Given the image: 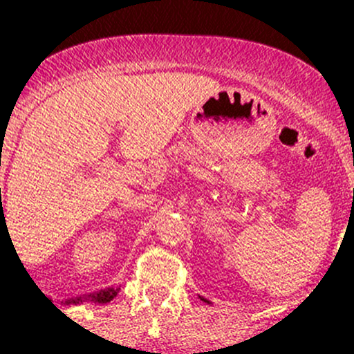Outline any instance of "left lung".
<instances>
[{
    "label": "left lung",
    "mask_w": 354,
    "mask_h": 354,
    "mask_svg": "<svg viewBox=\"0 0 354 354\" xmlns=\"http://www.w3.org/2000/svg\"><path fill=\"white\" fill-rule=\"evenodd\" d=\"M203 299V301H205V303H208L209 304V301H208V299H206V298H201Z\"/></svg>",
    "instance_id": "1"
}]
</instances>
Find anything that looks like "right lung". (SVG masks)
<instances>
[{"label":"right lung","mask_w":354,"mask_h":354,"mask_svg":"<svg viewBox=\"0 0 354 354\" xmlns=\"http://www.w3.org/2000/svg\"><path fill=\"white\" fill-rule=\"evenodd\" d=\"M120 293V288H106V290L96 291V293H89V295H81L76 296V298H70L66 299V304H80V303H100V304H106L111 301L115 296Z\"/></svg>","instance_id":"add662e5"}]
</instances>
